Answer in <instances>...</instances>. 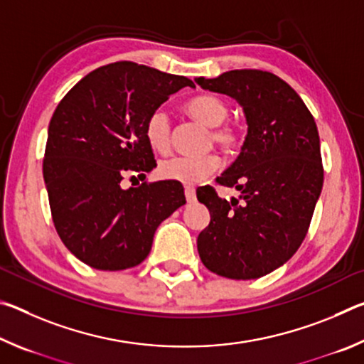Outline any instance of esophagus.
<instances>
[{
	"label": "esophagus",
	"mask_w": 364,
	"mask_h": 364,
	"mask_svg": "<svg viewBox=\"0 0 364 364\" xmlns=\"http://www.w3.org/2000/svg\"><path fill=\"white\" fill-rule=\"evenodd\" d=\"M184 196H186L188 204H193V202H196V189L193 186H184Z\"/></svg>",
	"instance_id": "1"
}]
</instances>
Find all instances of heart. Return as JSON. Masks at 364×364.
I'll return each instance as SVG.
<instances>
[{
	"label": "heart",
	"mask_w": 364,
	"mask_h": 364,
	"mask_svg": "<svg viewBox=\"0 0 364 364\" xmlns=\"http://www.w3.org/2000/svg\"><path fill=\"white\" fill-rule=\"evenodd\" d=\"M186 112L204 125L210 127V139L221 152L232 154L241 144V134L231 123L225 120L230 107L225 100L215 95H199L186 102ZM144 138L152 151L165 154L170 149V119L164 109H156L144 122ZM218 168V157L215 154L204 156H175L159 164V176L168 181L194 184L212 175Z\"/></svg>",
	"instance_id": "obj_1"
}]
</instances>
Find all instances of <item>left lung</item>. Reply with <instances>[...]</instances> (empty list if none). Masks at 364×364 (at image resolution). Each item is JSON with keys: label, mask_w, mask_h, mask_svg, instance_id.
Returning a JSON list of instances; mask_svg holds the SVG:
<instances>
[{"label": "left lung", "mask_w": 364, "mask_h": 364, "mask_svg": "<svg viewBox=\"0 0 364 364\" xmlns=\"http://www.w3.org/2000/svg\"><path fill=\"white\" fill-rule=\"evenodd\" d=\"M200 88L241 104L247 119L242 151L217 184L241 200L197 189L210 223L197 237L202 263L230 279H257L291 258L310 228L324 170L315 119L301 97L271 72L241 69L197 78Z\"/></svg>", "instance_id": "1"}]
</instances>
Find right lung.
I'll return each mask as SVG.
<instances>
[{
	"instance_id": "obj_1",
	"label": "right lung",
	"mask_w": 364,
	"mask_h": 364,
	"mask_svg": "<svg viewBox=\"0 0 364 364\" xmlns=\"http://www.w3.org/2000/svg\"><path fill=\"white\" fill-rule=\"evenodd\" d=\"M194 83L122 60L90 72L58 104L48 128L43 178L60 241L91 268L120 271L149 255L154 232L186 204L175 181L122 189L127 173L156 167L144 122Z\"/></svg>"
}]
</instances>
